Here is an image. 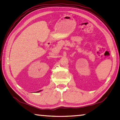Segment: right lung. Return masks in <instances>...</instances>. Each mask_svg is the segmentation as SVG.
<instances>
[{
	"label": "right lung",
	"instance_id": "add662e5",
	"mask_svg": "<svg viewBox=\"0 0 120 120\" xmlns=\"http://www.w3.org/2000/svg\"><path fill=\"white\" fill-rule=\"evenodd\" d=\"M41 91V90H39V91H37L36 92H39V91Z\"/></svg>",
	"mask_w": 120,
	"mask_h": 120
}]
</instances>
